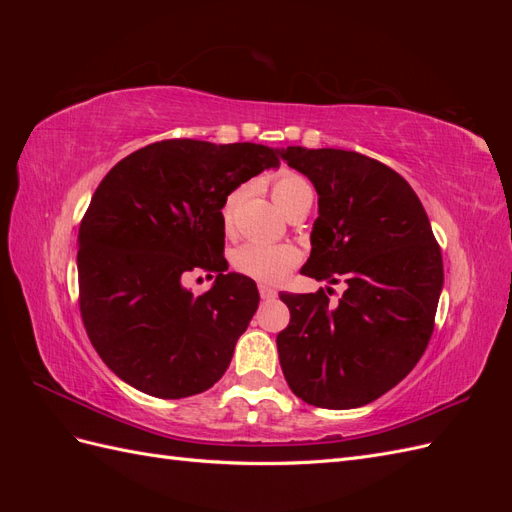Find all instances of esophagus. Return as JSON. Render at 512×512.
Instances as JSON below:
<instances>
[{
    "label": "esophagus",
    "instance_id": "1",
    "mask_svg": "<svg viewBox=\"0 0 512 512\" xmlns=\"http://www.w3.org/2000/svg\"><path fill=\"white\" fill-rule=\"evenodd\" d=\"M258 292H260V297L265 299V301H271V299L277 297V290L271 288V286H267V284H260V286H258Z\"/></svg>",
    "mask_w": 512,
    "mask_h": 512
}]
</instances>
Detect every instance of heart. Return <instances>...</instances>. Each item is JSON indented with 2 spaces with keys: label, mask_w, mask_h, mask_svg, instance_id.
Returning a JSON list of instances; mask_svg holds the SVG:
<instances>
[{
  "label": "heart",
  "mask_w": 512,
  "mask_h": 512,
  "mask_svg": "<svg viewBox=\"0 0 512 512\" xmlns=\"http://www.w3.org/2000/svg\"><path fill=\"white\" fill-rule=\"evenodd\" d=\"M301 196H314L312 185H309L305 177L290 173V170H284V173L277 175V179L273 181V198L277 207L286 211L288 205ZM235 203H237V196H228V200L224 203L222 222L226 230H230L232 218H235ZM299 258H301V252L290 243L250 241V243L239 245L235 254H232V267H235L239 273L252 277V280L275 284L284 280V277L292 271V267L297 265Z\"/></svg>",
  "instance_id": "obj_1"
}]
</instances>
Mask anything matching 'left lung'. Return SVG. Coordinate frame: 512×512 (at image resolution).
<instances>
[{"label":"left lung","instance_id":"1","mask_svg":"<svg viewBox=\"0 0 512 512\" xmlns=\"http://www.w3.org/2000/svg\"><path fill=\"white\" fill-rule=\"evenodd\" d=\"M282 160L314 183L318 218L301 273L348 288L280 292L290 324L277 335L292 393L318 408L369 404L404 380L433 331L444 284L440 247L410 183L344 149L286 147Z\"/></svg>","mask_w":512,"mask_h":512}]
</instances>
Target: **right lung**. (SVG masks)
I'll return each instance as SVG.
<instances>
[{
    "label": "right lung",
    "instance_id": "add662e5",
    "mask_svg": "<svg viewBox=\"0 0 512 512\" xmlns=\"http://www.w3.org/2000/svg\"><path fill=\"white\" fill-rule=\"evenodd\" d=\"M280 149L192 138L117 162L79 228L81 316L117 378L160 399L203 393L230 365L258 309L254 280L228 273L222 209L230 192L277 168ZM216 273L194 298L188 270Z\"/></svg>",
    "mask_w": 512,
    "mask_h": 512
}]
</instances>
